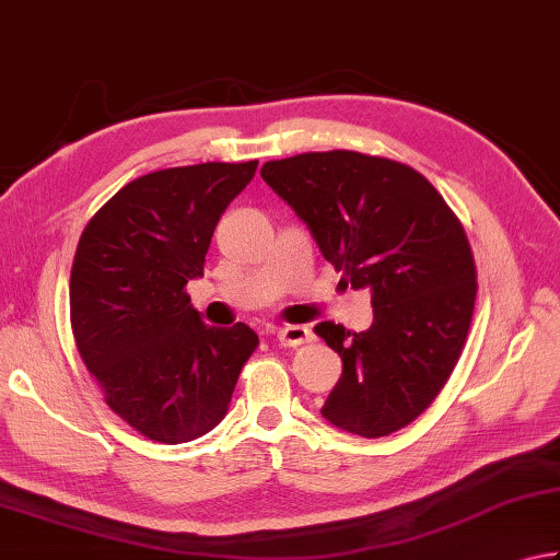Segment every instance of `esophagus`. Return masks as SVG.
<instances>
[{"label":"esophagus","instance_id":"obj_1","mask_svg":"<svg viewBox=\"0 0 560 560\" xmlns=\"http://www.w3.org/2000/svg\"><path fill=\"white\" fill-rule=\"evenodd\" d=\"M313 338L306 325H287V328L277 330V340L283 348H299V345L308 342Z\"/></svg>","mask_w":560,"mask_h":560}]
</instances>
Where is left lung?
Here are the masks:
<instances>
[{
  "instance_id": "obj_1",
  "label": "left lung",
  "mask_w": 560,
  "mask_h": 560,
  "mask_svg": "<svg viewBox=\"0 0 560 560\" xmlns=\"http://www.w3.org/2000/svg\"><path fill=\"white\" fill-rule=\"evenodd\" d=\"M261 178L345 287L372 293L368 330L315 325L342 360L320 413L362 439L404 429L448 382L470 330L477 273L460 220L419 171L360 151L267 161Z\"/></svg>"
}]
</instances>
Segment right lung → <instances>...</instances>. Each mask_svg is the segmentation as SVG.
<instances>
[{"mask_svg":"<svg viewBox=\"0 0 560 560\" xmlns=\"http://www.w3.org/2000/svg\"><path fill=\"white\" fill-rule=\"evenodd\" d=\"M257 161L164 168L119 188L80 235L70 325L105 401L159 443L215 429L259 338L212 328L190 306L212 232L254 178Z\"/></svg>","mask_w":560,"mask_h":560,"instance_id":"1","label":"right lung"}]
</instances>
